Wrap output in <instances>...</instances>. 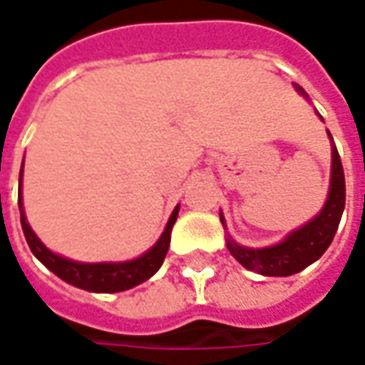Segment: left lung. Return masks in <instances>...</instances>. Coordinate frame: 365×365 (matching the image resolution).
Returning <instances> with one entry per match:
<instances>
[{"label":"left lung","instance_id":"left-lung-1","mask_svg":"<svg viewBox=\"0 0 365 365\" xmlns=\"http://www.w3.org/2000/svg\"><path fill=\"white\" fill-rule=\"evenodd\" d=\"M294 89L301 93L302 97L309 99L302 87L294 85ZM321 118V115H319ZM329 133V132H327ZM329 140L333 142L329 133ZM345 209V176L341 158L335 144H331V182L327 201L323 209L317 213L311 221L290 232L278 244L268 245V247H245L240 245L232 235H227V250L233 258L237 259L244 268L258 272L262 276H290L304 270L313 262L325 254L329 247L335 232L339 227V221ZM221 223L225 227L223 213H219Z\"/></svg>","mask_w":365,"mask_h":365}]
</instances>
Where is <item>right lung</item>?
<instances>
[{"mask_svg": "<svg viewBox=\"0 0 365 365\" xmlns=\"http://www.w3.org/2000/svg\"><path fill=\"white\" fill-rule=\"evenodd\" d=\"M24 166V164H21ZM21 173L20 170V192H18V207H20V221L26 242L30 245L32 254L40 259L50 272H54L61 280L73 284V287L89 290V292H121V290H130L138 287L142 282H146L148 278H152L158 272L162 262L166 258V252L170 247V232L178 217V207L176 205L173 215L168 219L164 232L158 237V242L152 245L148 252H144L138 258L128 259V262H75V259L64 258L54 254L46 245L38 240L34 230L30 227L26 213H24V203H21Z\"/></svg>", "mask_w": 365, "mask_h": 365, "instance_id": "obj_1", "label": "right lung"}]
</instances>
